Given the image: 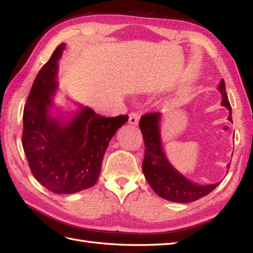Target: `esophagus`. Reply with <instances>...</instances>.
<instances>
[{"instance_id": "34e87169", "label": "esophagus", "mask_w": 253, "mask_h": 253, "mask_svg": "<svg viewBox=\"0 0 253 253\" xmlns=\"http://www.w3.org/2000/svg\"><path fill=\"white\" fill-rule=\"evenodd\" d=\"M128 122H129V124H131V125H138V122H139V115L137 114L136 112H131L129 114V120H128Z\"/></svg>"}]
</instances>
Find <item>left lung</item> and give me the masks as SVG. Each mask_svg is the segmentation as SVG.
<instances>
[{
	"instance_id": "8db88e82",
	"label": "left lung",
	"mask_w": 253,
	"mask_h": 253,
	"mask_svg": "<svg viewBox=\"0 0 253 253\" xmlns=\"http://www.w3.org/2000/svg\"><path fill=\"white\" fill-rule=\"evenodd\" d=\"M218 90L221 91L223 96L222 105L227 107L229 111L227 120L233 123L232 106L229 104L223 79L218 85ZM161 115L162 114L159 112L147 113L141 116L139 122V127L142 132L144 147H146L142 170L149 185L158 196L171 202L189 203L209 195L219 185L218 182L206 186L197 185L178 173L166 159L160 136L159 124Z\"/></svg>"
}]
</instances>
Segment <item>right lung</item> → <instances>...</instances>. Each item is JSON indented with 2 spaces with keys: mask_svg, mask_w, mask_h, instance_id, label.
<instances>
[{
  "mask_svg": "<svg viewBox=\"0 0 253 253\" xmlns=\"http://www.w3.org/2000/svg\"><path fill=\"white\" fill-rule=\"evenodd\" d=\"M65 49L61 43L32 84L24 107L23 148L35 178L58 195L92 187L99 178L105 150L128 115L104 117L80 107L72 120L49 113L57 89V61Z\"/></svg>",
  "mask_w": 253,
  "mask_h": 253,
  "instance_id": "1",
  "label": "right lung"
}]
</instances>
